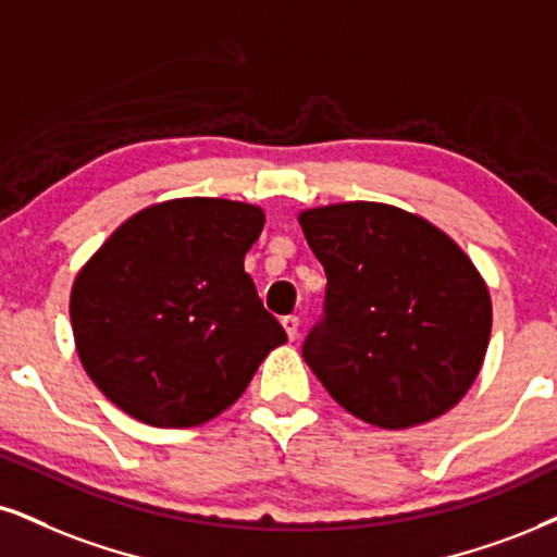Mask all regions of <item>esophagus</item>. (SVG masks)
I'll use <instances>...</instances> for the list:
<instances>
[{
    "label": "esophagus",
    "mask_w": 557,
    "mask_h": 557,
    "mask_svg": "<svg viewBox=\"0 0 557 557\" xmlns=\"http://www.w3.org/2000/svg\"><path fill=\"white\" fill-rule=\"evenodd\" d=\"M281 325H284V331H286V335H289V341H297L299 318H294V314H286V318L281 320Z\"/></svg>",
    "instance_id": "1"
}]
</instances>
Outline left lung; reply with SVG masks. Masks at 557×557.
Listing matches in <instances>:
<instances>
[{"instance_id":"left-lung-1","label":"left lung","mask_w":557,"mask_h":557,"mask_svg":"<svg viewBox=\"0 0 557 557\" xmlns=\"http://www.w3.org/2000/svg\"><path fill=\"white\" fill-rule=\"evenodd\" d=\"M325 268V320L307 367L348 413L400 431L468 395L488 351L493 307L468 252L429 219L389 203L299 211Z\"/></svg>"}]
</instances>
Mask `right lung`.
<instances>
[{"mask_svg": "<svg viewBox=\"0 0 557 557\" xmlns=\"http://www.w3.org/2000/svg\"><path fill=\"white\" fill-rule=\"evenodd\" d=\"M260 206L173 198L136 211L79 268L74 346L95 387L157 429H194L239 400L286 343L245 273Z\"/></svg>", "mask_w": 557, "mask_h": 557, "instance_id": "add662e5", "label": "right lung"}]
</instances>
